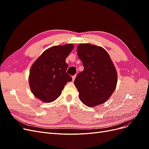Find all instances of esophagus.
I'll use <instances>...</instances> for the list:
<instances>
[{"label":"esophagus","instance_id":"esophagus-1","mask_svg":"<svg viewBox=\"0 0 149 149\" xmlns=\"http://www.w3.org/2000/svg\"><path fill=\"white\" fill-rule=\"evenodd\" d=\"M76 75H74V76H72V79H73V81H74V80L75 79V78H76Z\"/></svg>","mask_w":149,"mask_h":149}]
</instances>
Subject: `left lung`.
Here are the masks:
<instances>
[{"mask_svg": "<svg viewBox=\"0 0 149 149\" xmlns=\"http://www.w3.org/2000/svg\"><path fill=\"white\" fill-rule=\"evenodd\" d=\"M77 53L84 70L74 85L84 105L94 107L105 102L115 91L118 74L109 55L103 48L89 43L78 45Z\"/></svg>", "mask_w": 149, "mask_h": 149, "instance_id": "1", "label": "left lung"}]
</instances>
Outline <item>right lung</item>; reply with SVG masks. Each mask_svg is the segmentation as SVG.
Returning <instances> with one entry per match:
<instances>
[{
    "instance_id": "add662e5",
    "label": "right lung",
    "mask_w": 149,
    "mask_h": 149,
    "mask_svg": "<svg viewBox=\"0 0 149 149\" xmlns=\"http://www.w3.org/2000/svg\"><path fill=\"white\" fill-rule=\"evenodd\" d=\"M73 44L53 46L46 49L31 66L29 81L33 95L45 102H51L61 93L65 85L72 81L67 74L66 58Z\"/></svg>"
}]
</instances>
